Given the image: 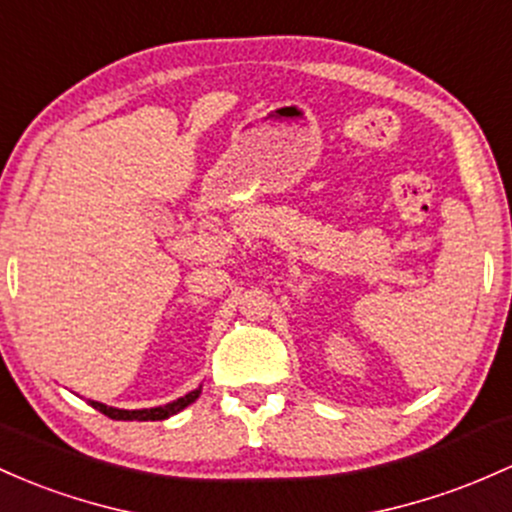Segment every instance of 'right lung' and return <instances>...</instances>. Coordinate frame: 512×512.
Masks as SVG:
<instances>
[{
  "label": "right lung",
  "instance_id": "obj_1",
  "mask_svg": "<svg viewBox=\"0 0 512 512\" xmlns=\"http://www.w3.org/2000/svg\"><path fill=\"white\" fill-rule=\"evenodd\" d=\"M201 396V386L199 389L189 391L187 396L177 398V401L172 403H165V406H155V408H136V411H126V408H114V406H106V403H99V401H92L89 398V406L97 408L99 413L109 415L111 420H165L170 418V415H177L179 411H184L187 406H192L196 398Z\"/></svg>",
  "mask_w": 512,
  "mask_h": 512
}]
</instances>
